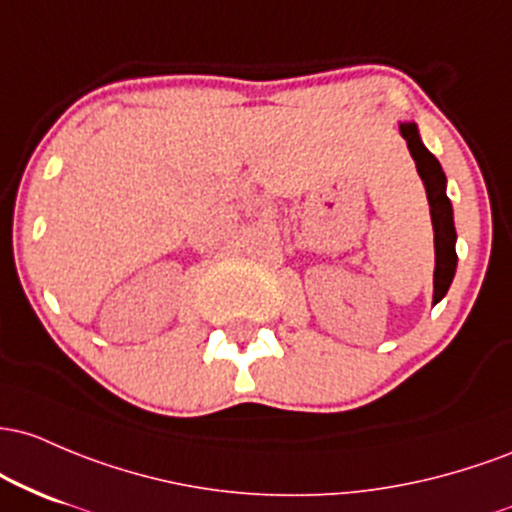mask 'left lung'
I'll return each instance as SVG.
<instances>
[{
    "label": "left lung",
    "instance_id": "obj_1",
    "mask_svg": "<svg viewBox=\"0 0 512 512\" xmlns=\"http://www.w3.org/2000/svg\"><path fill=\"white\" fill-rule=\"evenodd\" d=\"M401 137L409 145V152L416 162L418 176L426 183V195L430 203V217H433L435 229V275H433V304H438L450 290L452 278H455L457 268V251H455V220H452V203L447 198L445 186V171L438 159L428 152L426 145L421 142L416 123H401Z\"/></svg>",
    "mask_w": 512,
    "mask_h": 512
}]
</instances>
